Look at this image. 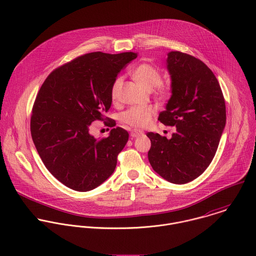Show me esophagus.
<instances>
[{
    "label": "esophagus",
    "mask_w": 256,
    "mask_h": 256,
    "mask_svg": "<svg viewBox=\"0 0 256 256\" xmlns=\"http://www.w3.org/2000/svg\"><path fill=\"white\" fill-rule=\"evenodd\" d=\"M143 134H144V132L141 131V130H138V129H134V130L131 131V137H133V138L139 137V136H141Z\"/></svg>",
    "instance_id": "esophagus-1"
}]
</instances>
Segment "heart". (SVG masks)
<instances>
[{"label":"heart","mask_w":256,"mask_h":256,"mask_svg":"<svg viewBox=\"0 0 256 256\" xmlns=\"http://www.w3.org/2000/svg\"><path fill=\"white\" fill-rule=\"evenodd\" d=\"M133 78L146 90H152L160 98H166L172 94V86L168 82H162L160 71L152 64L142 63L132 71ZM122 84V78L117 76L110 88L112 100H116ZM156 114V108L150 106H132L120 114V121L134 128H144L148 126Z\"/></svg>","instance_id":"1"}]
</instances>
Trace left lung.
<instances>
[{
  "label": "left lung",
  "mask_w": 256,
  "mask_h": 256,
  "mask_svg": "<svg viewBox=\"0 0 256 256\" xmlns=\"http://www.w3.org/2000/svg\"><path fill=\"white\" fill-rule=\"evenodd\" d=\"M172 96L158 120L176 126L166 139L148 132V162L166 180L190 182L213 160L226 125V104L219 82L201 60L180 51L168 54Z\"/></svg>",
  "instance_id": "8db88e82"
}]
</instances>
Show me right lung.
<instances>
[{
	"mask_svg": "<svg viewBox=\"0 0 256 256\" xmlns=\"http://www.w3.org/2000/svg\"><path fill=\"white\" fill-rule=\"evenodd\" d=\"M137 58L133 52H92L56 68L42 84L32 106L30 133L39 156L51 174L80 192L94 189L113 174L129 134L116 127L96 140L92 123L111 106L110 88L118 73Z\"/></svg>",
	"mask_w": 256,
	"mask_h": 256,
	"instance_id": "obj_1",
	"label": "right lung"
}]
</instances>
